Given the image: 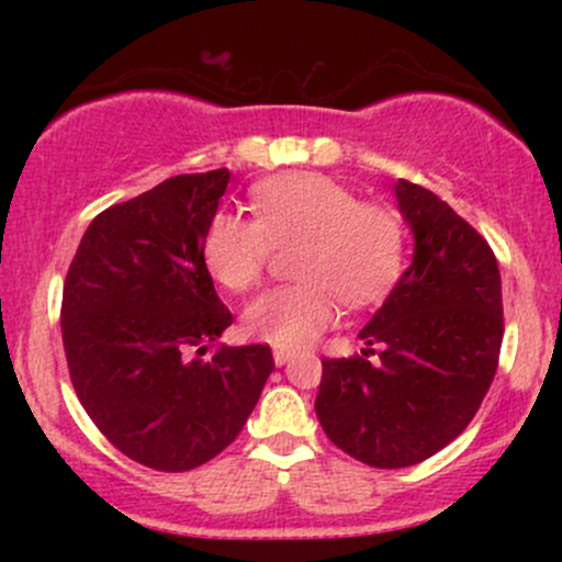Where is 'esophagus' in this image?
<instances>
[{"instance_id": "34e87169", "label": "esophagus", "mask_w": 562, "mask_h": 562, "mask_svg": "<svg viewBox=\"0 0 562 562\" xmlns=\"http://www.w3.org/2000/svg\"><path fill=\"white\" fill-rule=\"evenodd\" d=\"M274 364L277 367H282V364H288L290 359H293V351H288V348H274Z\"/></svg>"}]
</instances>
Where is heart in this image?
<instances>
[{
  "label": "heart",
  "mask_w": 562,
  "mask_h": 562,
  "mask_svg": "<svg viewBox=\"0 0 562 562\" xmlns=\"http://www.w3.org/2000/svg\"><path fill=\"white\" fill-rule=\"evenodd\" d=\"M254 218L218 211L205 227L203 263L232 293H245L267 272L272 248H290V285L245 306L248 338L303 348L319 338L346 306H367L389 293L404 269L406 227L396 209L357 200L338 179L293 171L250 190Z\"/></svg>",
  "instance_id": "obj_1"
}]
</instances>
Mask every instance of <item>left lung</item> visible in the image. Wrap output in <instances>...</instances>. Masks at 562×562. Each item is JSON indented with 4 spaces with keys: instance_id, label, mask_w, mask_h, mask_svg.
Masks as SVG:
<instances>
[{
    "instance_id": "8db88e82",
    "label": "left lung",
    "mask_w": 562,
    "mask_h": 562,
    "mask_svg": "<svg viewBox=\"0 0 562 562\" xmlns=\"http://www.w3.org/2000/svg\"><path fill=\"white\" fill-rule=\"evenodd\" d=\"M415 235L409 269L362 327V357L325 359L317 402L327 438L372 468H409L454 441L499 362L502 280L494 250L451 205L396 182ZM379 346V362L366 359Z\"/></svg>"
}]
</instances>
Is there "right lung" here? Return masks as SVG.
I'll use <instances>...</instances> for the list:
<instances>
[{
    "label": "right lung",
    "instance_id": "obj_1",
    "mask_svg": "<svg viewBox=\"0 0 562 562\" xmlns=\"http://www.w3.org/2000/svg\"><path fill=\"white\" fill-rule=\"evenodd\" d=\"M227 184V169L182 173L105 209L63 285L76 396L115 449L164 473L227 449L274 370L261 344L200 359L232 325L200 254Z\"/></svg>",
    "mask_w": 562,
    "mask_h": 562
}]
</instances>
